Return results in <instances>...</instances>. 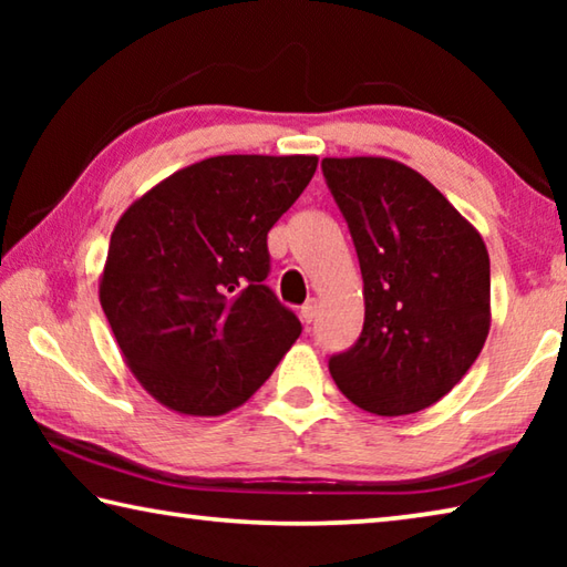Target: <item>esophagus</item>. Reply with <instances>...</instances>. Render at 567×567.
<instances>
[{"label":"esophagus","instance_id":"obj_1","mask_svg":"<svg viewBox=\"0 0 567 567\" xmlns=\"http://www.w3.org/2000/svg\"><path fill=\"white\" fill-rule=\"evenodd\" d=\"M302 320L307 322V324H310L315 318H318V312H320V302L318 300H315V297H312V300H307L305 305H302Z\"/></svg>","mask_w":567,"mask_h":567}]
</instances>
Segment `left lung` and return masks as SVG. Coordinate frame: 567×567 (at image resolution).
Listing matches in <instances>:
<instances>
[{"mask_svg":"<svg viewBox=\"0 0 567 567\" xmlns=\"http://www.w3.org/2000/svg\"><path fill=\"white\" fill-rule=\"evenodd\" d=\"M364 297L362 334L330 358L334 385L382 417L445 398L491 332V257L433 182L388 157H324Z\"/></svg>","mask_w":567,"mask_h":567,"instance_id":"8db88e82","label":"left lung"}]
</instances>
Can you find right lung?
I'll return each instance as SVG.
<instances>
[{"label": "right lung", "instance_id": "right-lung-1", "mask_svg": "<svg viewBox=\"0 0 567 567\" xmlns=\"http://www.w3.org/2000/svg\"><path fill=\"white\" fill-rule=\"evenodd\" d=\"M315 169V155L209 157L117 219L100 302L130 372L159 405L225 415L300 338V320L265 285L267 233Z\"/></svg>", "mask_w": 567, "mask_h": 567}]
</instances>
